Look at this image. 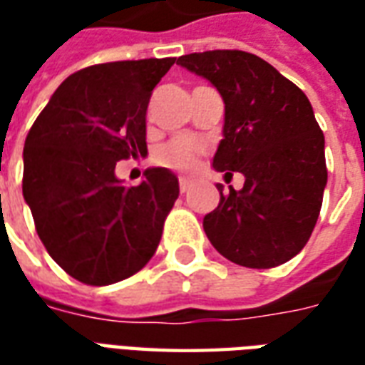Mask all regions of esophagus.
<instances>
[{
  "mask_svg": "<svg viewBox=\"0 0 365 365\" xmlns=\"http://www.w3.org/2000/svg\"><path fill=\"white\" fill-rule=\"evenodd\" d=\"M190 187H191L190 180H185V178H180V191H182V193H185V191L190 190Z\"/></svg>",
  "mask_w": 365,
  "mask_h": 365,
  "instance_id": "1",
  "label": "esophagus"
}]
</instances>
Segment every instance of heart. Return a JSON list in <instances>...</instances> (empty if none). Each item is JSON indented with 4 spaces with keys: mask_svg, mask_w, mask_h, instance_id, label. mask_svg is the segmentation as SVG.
<instances>
[{
    "mask_svg": "<svg viewBox=\"0 0 365 365\" xmlns=\"http://www.w3.org/2000/svg\"><path fill=\"white\" fill-rule=\"evenodd\" d=\"M203 150H205L203 144L197 140H191L187 136H178L170 143L162 144L154 154V160L160 166L172 168L175 172H191L197 166Z\"/></svg>",
    "mask_w": 365,
    "mask_h": 365,
    "instance_id": "b5f03b06",
    "label": "heart"
}]
</instances>
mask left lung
Listing matches in <instances>:
<instances>
[{
    "instance_id": "8db88e82",
    "label": "left lung",
    "mask_w": 365,
    "mask_h": 365,
    "mask_svg": "<svg viewBox=\"0 0 365 365\" xmlns=\"http://www.w3.org/2000/svg\"><path fill=\"white\" fill-rule=\"evenodd\" d=\"M178 64L213 83L225 101L217 172L245 175L221 191L203 229L217 252L245 268L266 269L297 256L313 232L327 185L324 135L297 86L245 51L193 52Z\"/></svg>"
}]
</instances>
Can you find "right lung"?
Instances as JSON below:
<instances>
[{"label":"right lung","instance_id":"right-lung-1","mask_svg":"<svg viewBox=\"0 0 365 365\" xmlns=\"http://www.w3.org/2000/svg\"><path fill=\"white\" fill-rule=\"evenodd\" d=\"M175 58L107 62L68 76L29 130L23 197L52 260L88 285L127 279L150 260L180 183L148 168L138 185L115 175L146 154V107Z\"/></svg>","mask_w":365,"mask_h":365}]
</instances>
